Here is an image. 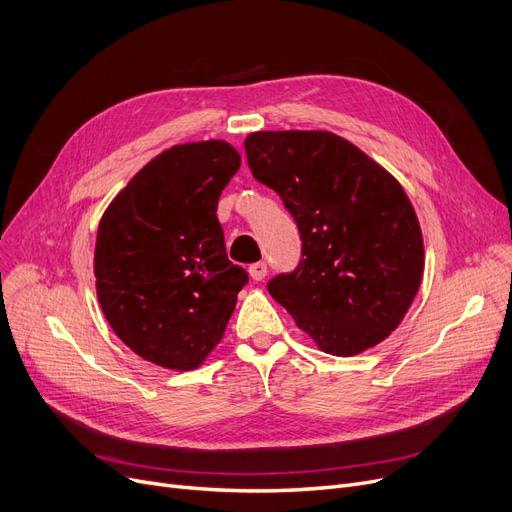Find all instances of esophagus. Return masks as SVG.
<instances>
[{"mask_svg": "<svg viewBox=\"0 0 512 512\" xmlns=\"http://www.w3.org/2000/svg\"><path fill=\"white\" fill-rule=\"evenodd\" d=\"M265 274H267V263H265V261H257V263L249 265V276H251L255 282L263 280Z\"/></svg>", "mask_w": 512, "mask_h": 512, "instance_id": "obj_1", "label": "esophagus"}]
</instances>
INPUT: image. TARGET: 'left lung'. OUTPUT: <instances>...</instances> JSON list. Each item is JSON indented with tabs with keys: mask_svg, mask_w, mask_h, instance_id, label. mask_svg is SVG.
<instances>
[{
	"mask_svg": "<svg viewBox=\"0 0 512 512\" xmlns=\"http://www.w3.org/2000/svg\"><path fill=\"white\" fill-rule=\"evenodd\" d=\"M257 182L301 234V261L267 282L321 351L351 357L390 336L423 276L415 209L394 176L326 130H263L245 141Z\"/></svg>",
	"mask_w": 512,
	"mask_h": 512,
	"instance_id": "left-lung-1",
	"label": "left lung"
}]
</instances>
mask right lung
<instances>
[{"mask_svg":"<svg viewBox=\"0 0 512 512\" xmlns=\"http://www.w3.org/2000/svg\"><path fill=\"white\" fill-rule=\"evenodd\" d=\"M240 168L226 141L176 145L134 176L97 230V299L118 338L159 367H199L247 272L226 255L218 201Z\"/></svg>","mask_w":512,"mask_h":512,"instance_id":"1","label":"right lung"}]
</instances>
